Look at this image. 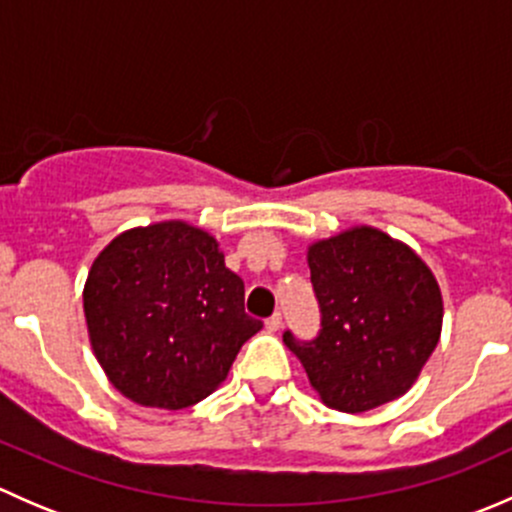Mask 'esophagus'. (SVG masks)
Instances as JSON below:
<instances>
[{"label": "esophagus", "mask_w": 512, "mask_h": 512, "mask_svg": "<svg viewBox=\"0 0 512 512\" xmlns=\"http://www.w3.org/2000/svg\"><path fill=\"white\" fill-rule=\"evenodd\" d=\"M265 327L270 329V332H277V329L282 327V314H280V312H275V314H272V317L267 319V322H265Z\"/></svg>", "instance_id": "1"}]
</instances>
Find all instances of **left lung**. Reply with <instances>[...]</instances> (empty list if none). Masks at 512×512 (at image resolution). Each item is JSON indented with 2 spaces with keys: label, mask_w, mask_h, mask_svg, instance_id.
<instances>
[{
  "label": "left lung",
  "mask_w": 512,
  "mask_h": 512,
  "mask_svg": "<svg viewBox=\"0 0 512 512\" xmlns=\"http://www.w3.org/2000/svg\"><path fill=\"white\" fill-rule=\"evenodd\" d=\"M322 329L282 334L322 401L361 414L411 389L441 337L443 299L426 262L374 227L319 240L307 252Z\"/></svg>",
  "instance_id": "obj_1"
}]
</instances>
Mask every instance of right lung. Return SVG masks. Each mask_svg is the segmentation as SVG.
I'll use <instances>...</instances> for the list:
<instances>
[{"label":"right lung","mask_w":512,"mask_h":512,"mask_svg":"<svg viewBox=\"0 0 512 512\" xmlns=\"http://www.w3.org/2000/svg\"><path fill=\"white\" fill-rule=\"evenodd\" d=\"M89 339L108 381L153 409H188L225 381L262 329L218 242L180 220L121 232L84 287Z\"/></svg>","instance_id":"obj_1"}]
</instances>
